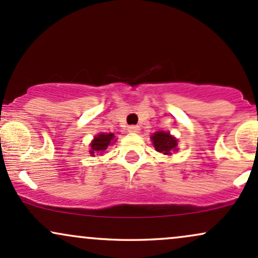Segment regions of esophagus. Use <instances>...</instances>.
I'll use <instances>...</instances> for the list:
<instances>
[{
	"label": "esophagus",
	"mask_w": 258,
	"mask_h": 258,
	"mask_svg": "<svg viewBox=\"0 0 258 258\" xmlns=\"http://www.w3.org/2000/svg\"><path fill=\"white\" fill-rule=\"evenodd\" d=\"M127 130H128V132L131 133H137L139 132V126H130Z\"/></svg>",
	"instance_id": "1"
}]
</instances>
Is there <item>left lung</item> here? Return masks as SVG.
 <instances>
[{
	"label": "left lung",
	"instance_id": "8db88e82",
	"mask_svg": "<svg viewBox=\"0 0 258 258\" xmlns=\"http://www.w3.org/2000/svg\"><path fill=\"white\" fill-rule=\"evenodd\" d=\"M150 138H152L156 152L164 154V155H172L173 152L178 150L177 149V146H178L177 142L178 141L168 132L158 131L154 133Z\"/></svg>",
	"mask_w": 258,
	"mask_h": 258
}]
</instances>
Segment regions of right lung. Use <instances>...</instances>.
<instances>
[{"label": "right lung", "mask_w": 258, "mask_h": 258, "mask_svg": "<svg viewBox=\"0 0 258 258\" xmlns=\"http://www.w3.org/2000/svg\"><path fill=\"white\" fill-rule=\"evenodd\" d=\"M112 141H116L115 139L114 133H99L96 137L93 138V141L91 142L90 147V154L92 156L97 155V154H102L104 150L112 143Z\"/></svg>", "instance_id": "add662e5"}]
</instances>
